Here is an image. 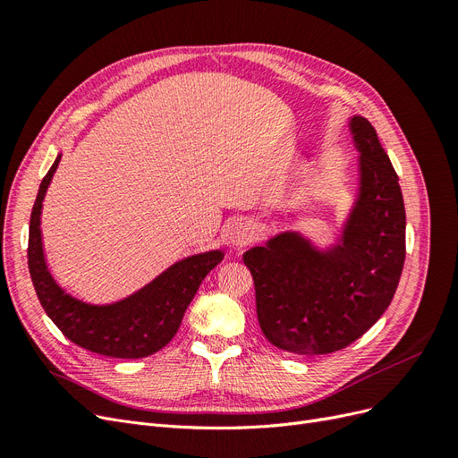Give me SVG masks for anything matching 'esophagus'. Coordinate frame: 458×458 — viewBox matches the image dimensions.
<instances>
[{
  "mask_svg": "<svg viewBox=\"0 0 458 458\" xmlns=\"http://www.w3.org/2000/svg\"><path fill=\"white\" fill-rule=\"evenodd\" d=\"M254 237H256V227L250 224V221H237L229 233V242L233 246L242 248L246 244H250Z\"/></svg>",
  "mask_w": 458,
  "mask_h": 458,
  "instance_id": "1",
  "label": "esophagus"
}]
</instances>
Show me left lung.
Here are the masks:
<instances>
[{"instance_id":"obj_1","label":"left lung","mask_w":458,"mask_h":458,"mask_svg":"<svg viewBox=\"0 0 458 458\" xmlns=\"http://www.w3.org/2000/svg\"><path fill=\"white\" fill-rule=\"evenodd\" d=\"M359 189L340 241L325 250L296 231L244 252L266 338L290 353L325 355L350 345L392 303L405 263V204L377 130L350 120Z\"/></svg>"}]
</instances>
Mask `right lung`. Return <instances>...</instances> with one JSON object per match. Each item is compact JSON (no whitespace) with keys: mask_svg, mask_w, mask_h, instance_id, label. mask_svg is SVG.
<instances>
[{"mask_svg":"<svg viewBox=\"0 0 458 458\" xmlns=\"http://www.w3.org/2000/svg\"><path fill=\"white\" fill-rule=\"evenodd\" d=\"M59 162L61 155L41 179L30 216L29 269L41 308L68 340L93 353L118 359L157 353L175 336L191 300L204 276L224 259V252L210 250L179 259L141 290L106 306L71 296L49 273L39 229L41 202Z\"/></svg>","mask_w":458,"mask_h":458,"instance_id":"add662e5","label":"right lung"}]
</instances>
